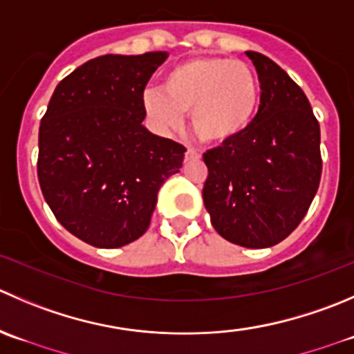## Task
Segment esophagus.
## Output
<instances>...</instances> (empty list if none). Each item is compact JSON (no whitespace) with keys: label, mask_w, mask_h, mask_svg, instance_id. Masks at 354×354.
<instances>
[{"label":"esophagus","mask_w":354,"mask_h":354,"mask_svg":"<svg viewBox=\"0 0 354 354\" xmlns=\"http://www.w3.org/2000/svg\"><path fill=\"white\" fill-rule=\"evenodd\" d=\"M185 159H187V160L201 159V152H198L197 149H194V147H188L187 153H185Z\"/></svg>","instance_id":"obj_1"}]
</instances>
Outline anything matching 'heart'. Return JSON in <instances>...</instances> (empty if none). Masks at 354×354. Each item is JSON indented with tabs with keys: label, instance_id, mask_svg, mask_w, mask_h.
I'll return each mask as SVG.
<instances>
[{
	"label": "heart",
	"instance_id": "obj_1",
	"mask_svg": "<svg viewBox=\"0 0 354 354\" xmlns=\"http://www.w3.org/2000/svg\"><path fill=\"white\" fill-rule=\"evenodd\" d=\"M164 93L147 90L143 109L160 131H174L190 114L192 131L209 145H225L252 126L259 111V81L243 62L225 57L183 60L164 75Z\"/></svg>",
	"mask_w": 354,
	"mask_h": 354
}]
</instances>
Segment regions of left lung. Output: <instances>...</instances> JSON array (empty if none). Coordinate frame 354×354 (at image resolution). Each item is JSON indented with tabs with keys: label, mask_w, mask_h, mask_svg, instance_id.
<instances>
[{
	"label": "left lung",
	"mask_w": 354,
	"mask_h": 354,
	"mask_svg": "<svg viewBox=\"0 0 354 354\" xmlns=\"http://www.w3.org/2000/svg\"><path fill=\"white\" fill-rule=\"evenodd\" d=\"M245 55L259 77V111L242 136L204 153L202 197L223 239L263 249L287 239L313 202L322 176L320 124L282 67L257 51Z\"/></svg>",
	"instance_id": "8db88e82"
}]
</instances>
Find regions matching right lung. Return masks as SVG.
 <instances>
[{
    "label": "right lung",
    "instance_id": "add662e5",
    "mask_svg": "<svg viewBox=\"0 0 354 354\" xmlns=\"http://www.w3.org/2000/svg\"><path fill=\"white\" fill-rule=\"evenodd\" d=\"M166 51L104 55L62 79L39 126L37 180L51 212L90 245L115 249L150 225L187 149L152 135L143 91Z\"/></svg>",
    "mask_w": 354,
    "mask_h": 354
}]
</instances>
